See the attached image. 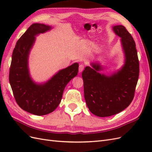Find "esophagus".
Listing matches in <instances>:
<instances>
[{
	"mask_svg": "<svg viewBox=\"0 0 152 152\" xmlns=\"http://www.w3.org/2000/svg\"><path fill=\"white\" fill-rule=\"evenodd\" d=\"M84 65H82V64H81V65H79V72L80 73L82 72V71L84 70Z\"/></svg>",
	"mask_w": 152,
	"mask_h": 152,
	"instance_id": "34e87169",
	"label": "esophagus"
}]
</instances>
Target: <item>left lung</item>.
<instances>
[{
	"instance_id": "8db88e82",
	"label": "left lung",
	"mask_w": 152,
	"mask_h": 152,
	"mask_svg": "<svg viewBox=\"0 0 152 152\" xmlns=\"http://www.w3.org/2000/svg\"><path fill=\"white\" fill-rule=\"evenodd\" d=\"M113 30L121 37L125 56L122 68L109 76L101 74L100 64L92 63L82 73L84 98L90 112L100 117L120 113L134 98L138 80L140 65L136 44L131 35L122 25H116Z\"/></svg>"
}]
</instances>
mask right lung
Wrapping results in <instances>:
<instances>
[{"label":"right lung","mask_w":152,"mask_h":152,"mask_svg":"<svg viewBox=\"0 0 152 152\" xmlns=\"http://www.w3.org/2000/svg\"><path fill=\"white\" fill-rule=\"evenodd\" d=\"M51 28L44 24H32L17 41L12 55L9 79L14 97L21 109L36 115H47L58 107L65 87L79 71V64L75 63L59 70L45 83L37 84L31 79L28 56L35 36Z\"/></svg>","instance_id":"obj_1"}]
</instances>
